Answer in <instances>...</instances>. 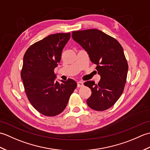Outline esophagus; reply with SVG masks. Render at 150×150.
<instances>
[{
	"instance_id": "esophagus-1",
	"label": "esophagus",
	"mask_w": 150,
	"mask_h": 150,
	"mask_svg": "<svg viewBox=\"0 0 150 150\" xmlns=\"http://www.w3.org/2000/svg\"><path fill=\"white\" fill-rule=\"evenodd\" d=\"M84 86V83L81 81H79L77 82V87L78 88H82Z\"/></svg>"
}]
</instances>
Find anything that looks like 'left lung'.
<instances>
[{
    "label": "left lung",
    "instance_id": "left-lung-1",
    "mask_svg": "<svg viewBox=\"0 0 150 150\" xmlns=\"http://www.w3.org/2000/svg\"><path fill=\"white\" fill-rule=\"evenodd\" d=\"M71 36L86 51L100 75L97 84L91 81L84 82L91 90L87 104L96 111L109 109L121 96L126 82L128 64L122 46L98 30L75 31Z\"/></svg>",
    "mask_w": 150,
    "mask_h": 150
}]
</instances>
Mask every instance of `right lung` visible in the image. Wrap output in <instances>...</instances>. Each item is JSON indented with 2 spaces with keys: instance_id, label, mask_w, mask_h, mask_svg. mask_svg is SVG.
Segmentation results:
<instances>
[{
  "instance_id": "1",
  "label": "right lung",
  "mask_w": 150,
  "mask_h": 150,
  "mask_svg": "<svg viewBox=\"0 0 150 150\" xmlns=\"http://www.w3.org/2000/svg\"><path fill=\"white\" fill-rule=\"evenodd\" d=\"M70 35V33L50 35L30 46L24 55L21 76L25 92L35 109L45 116L62 113L77 88L71 79L60 84L54 74Z\"/></svg>"
}]
</instances>
